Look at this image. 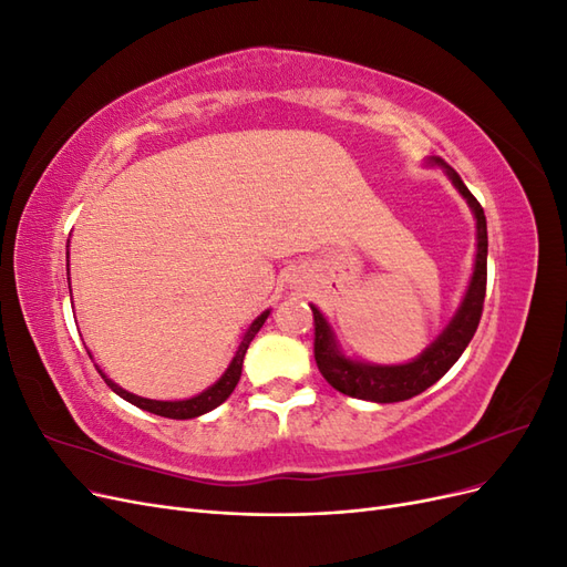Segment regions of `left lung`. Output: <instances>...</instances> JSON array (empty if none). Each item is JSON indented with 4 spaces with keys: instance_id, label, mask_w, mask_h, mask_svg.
<instances>
[{
    "instance_id": "obj_1",
    "label": "left lung",
    "mask_w": 567,
    "mask_h": 567,
    "mask_svg": "<svg viewBox=\"0 0 567 567\" xmlns=\"http://www.w3.org/2000/svg\"><path fill=\"white\" fill-rule=\"evenodd\" d=\"M431 167H440L447 179L454 184L456 192L468 203V208L475 217V262L471 281L466 286V293L461 298L454 317L444 326L442 333L427 346L419 357L404 364H373L364 359H354L346 354L340 342L331 329L329 319L321 315L319 307H312L315 315V359L321 375L329 381L338 392L348 394V398L367 400V402H404L414 394L437 383L444 373H447L456 359L468 348L471 338L480 323L485 302V286H487V219L483 213V205L475 200L468 192V186L461 182L454 169L442 163L440 158L425 161Z\"/></svg>"
}]
</instances>
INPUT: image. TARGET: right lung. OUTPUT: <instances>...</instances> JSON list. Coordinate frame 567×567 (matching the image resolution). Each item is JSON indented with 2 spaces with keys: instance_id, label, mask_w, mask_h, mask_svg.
I'll use <instances>...</instances> for the list:
<instances>
[{
  "instance_id": "right-lung-1",
  "label": "right lung",
  "mask_w": 567,
  "mask_h": 567,
  "mask_svg": "<svg viewBox=\"0 0 567 567\" xmlns=\"http://www.w3.org/2000/svg\"><path fill=\"white\" fill-rule=\"evenodd\" d=\"M68 255V252H65ZM65 269H71L68 267V260H65ZM71 274V271H68ZM267 317H269V310H265L260 317H257L250 326H248V331L244 333V338H241V342H238V348H236V352H234V357H231V362H229V367H227V371L219 375V379L210 385V388H205L203 392H198V394H194V398H186V400H148V398H140V394H134V392H127L125 388H120L117 383H113L109 375L101 371L99 367V373H101V379L106 381V385L115 392V394H120V398L123 400H127L130 404H134V406H140V409H144V411H151V414H156V416H165V419H177V421H186V419H196V416H203V414H208V411H213V409H217L221 402H225L229 394L234 392V388H236V383H238V379H241V369H244V357H246V350H248V346H250V340L257 336V331L262 329V323L267 321ZM92 357V354H90Z\"/></svg>"
}]
</instances>
